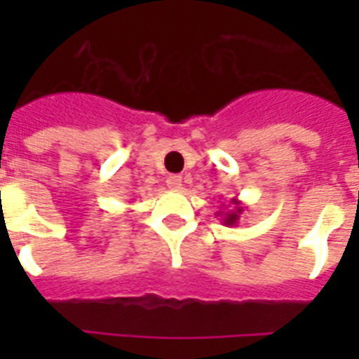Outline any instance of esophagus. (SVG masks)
Listing matches in <instances>:
<instances>
[{
  "label": "esophagus",
  "instance_id": "1",
  "mask_svg": "<svg viewBox=\"0 0 359 359\" xmlns=\"http://www.w3.org/2000/svg\"><path fill=\"white\" fill-rule=\"evenodd\" d=\"M165 182H168V188H171V190H180L182 188V177L180 175H169Z\"/></svg>",
  "mask_w": 359,
  "mask_h": 359
}]
</instances>
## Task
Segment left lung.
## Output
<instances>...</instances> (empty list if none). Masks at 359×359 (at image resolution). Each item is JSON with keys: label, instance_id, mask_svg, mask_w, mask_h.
<instances>
[{"label": "left lung", "instance_id": "1", "mask_svg": "<svg viewBox=\"0 0 359 359\" xmlns=\"http://www.w3.org/2000/svg\"><path fill=\"white\" fill-rule=\"evenodd\" d=\"M231 205H235V207L231 208V210H219V212H216V216H219L222 218V222H224V225H227V227H233V225H238V219H240V214H244L245 207L242 205V203L238 201V199H231ZM225 207V205H224Z\"/></svg>", "mask_w": 359, "mask_h": 359}]
</instances>
